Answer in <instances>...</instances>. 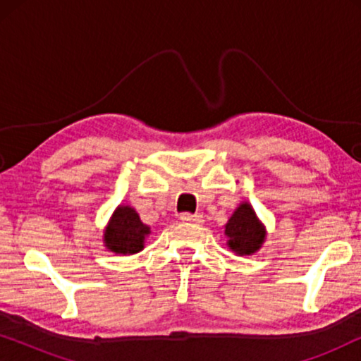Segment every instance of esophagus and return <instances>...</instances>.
Here are the masks:
<instances>
[{
  "instance_id": "34e87169",
  "label": "esophagus",
  "mask_w": 361,
  "mask_h": 361,
  "mask_svg": "<svg viewBox=\"0 0 361 361\" xmlns=\"http://www.w3.org/2000/svg\"><path fill=\"white\" fill-rule=\"evenodd\" d=\"M180 220L184 221H192V224H204V216L200 214H182L180 215Z\"/></svg>"
}]
</instances>
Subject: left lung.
Here are the masks:
<instances>
[{"instance_id":"1","label":"left lung","mask_w":361,"mask_h":361,"mask_svg":"<svg viewBox=\"0 0 361 361\" xmlns=\"http://www.w3.org/2000/svg\"><path fill=\"white\" fill-rule=\"evenodd\" d=\"M266 226L258 219L253 205L243 200L236 207L233 215L225 225L226 246L231 253L238 256H250L261 250L266 241Z\"/></svg>"}]
</instances>
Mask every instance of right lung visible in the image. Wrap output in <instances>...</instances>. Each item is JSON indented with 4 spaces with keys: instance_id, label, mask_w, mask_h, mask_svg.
<instances>
[{
    "instance_id": "obj_1",
    "label": "right lung",
    "mask_w": 361,
    "mask_h": 361,
    "mask_svg": "<svg viewBox=\"0 0 361 361\" xmlns=\"http://www.w3.org/2000/svg\"><path fill=\"white\" fill-rule=\"evenodd\" d=\"M151 226L142 224L131 205L120 204L103 230V245L115 255H136L145 250Z\"/></svg>"
}]
</instances>
